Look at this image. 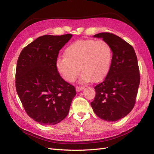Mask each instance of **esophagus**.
Returning a JSON list of instances; mask_svg holds the SVG:
<instances>
[{
  "mask_svg": "<svg viewBox=\"0 0 154 154\" xmlns=\"http://www.w3.org/2000/svg\"><path fill=\"white\" fill-rule=\"evenodd\" d=\"M83 88H84V87H82V86H77L76 87V89L77 92H80L81 91H82Z\"/></svg>",
  "mask_w": 154,
  "mask_h": 154,
  "instance_id": "1",
  "label": "esophagus"
}]
</instances>
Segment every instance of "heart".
<instances>
[{
    "label": "heart",
    "instance_id": "b5f03b06",
    "mask_svg": "<svg viewBox=\"0 0 154 154\" xmlns=\"http://www.w3.org/2000/svg\"><path fill=\"white\" fill-rule=\"evenodd\" d=\"M112 52L109 44L103 40H80L70 44L65 57H59L57 67L62 76L72 82L82 73L81 82H99L106 77L110 67ZM81 69H79V68Z\"/></svg>",
    "mask_w": 154,
    "mask_h": 154
}]
</instances>
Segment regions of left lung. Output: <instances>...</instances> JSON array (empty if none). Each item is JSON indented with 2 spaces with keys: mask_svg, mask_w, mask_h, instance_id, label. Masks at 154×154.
<instances>
[{
  "mask_svg": "<svg viewBox=\"0 0 154 154\" xmlns=\"http://www.w3.org/2000/svg\"><path fill=\"white\" fill-rule=\"evenodd\" d=\"M110 45L112 57L109 71L103 82L94 87L96 96L91 103L101 119L116 122L125 117L136 103L140 74L132 46L110 32L94 35Z\"/></svg>",
  "mask_w": 154,
  "mask_h": 154,
  "instance_id": "left-lung-1",
  "label": "left lung"
}]
</instances>
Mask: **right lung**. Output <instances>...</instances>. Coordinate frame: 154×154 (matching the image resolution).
I'll list each match as a JSON object with an SVG mask.
<instances>
[{"mask_svg": "<svg viewBox=\"0 0 154 154\" xmlns=\"http://www.w3.org/2000/svg\"><path fill=\"white\" fill-rule=\"evenodd\" d=\"M72 35H44L22 49L18 58L15 85L27 114L41 125H53L67 116L75 87L60 76V50Z\"/></svg>", "mask_w": 154, "mask_h": 154, "instance_id": "1", "label": "right lung"}]
</instances>
